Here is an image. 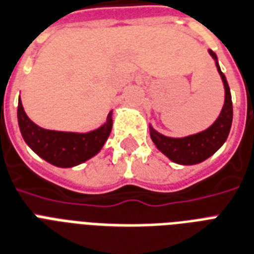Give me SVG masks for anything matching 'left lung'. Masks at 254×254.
Masks as SVG:
<instances>
[{
  "label": "left lung",
  "mask_w": 254,
  "mask_h": 254,
  "mask_svg": "<svg viewBox=\"0 0 254 254\" xmlns=\"http://www.w3.org/2000/svg\"><path fill=\"white\" fill-rule=\"evenodd\" d=\"M208 53L215 61L217 71L223 80L224 91H225L223 109H221V113L217 119L213 122V125L200 132L183 137L166 136V135L158 132L152 126L149 125L151 140L154 141L156 148L163 155H166L171 162L182 164V166H193V164H198V163L207 160L208 158H211L212 155L225 143L232 127L233 106H232L231 90L228 86L227 78L219 66L217 56L212 50H208Z\"/></svg>",
  "instance_id": "8db88e82"
}]
</instances>
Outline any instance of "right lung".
Masks as SVG:
<instances>
[{"mask_svg": "<svg viewBox=\"0 0 254 254\" xmlns=\"http://www.w3.org/2000/svg\"><path fill=\"white\" fill-rule=\"evenodd\" d=\"M17 118L25 143L39 158L60 168L79 166L99 154L113 129V111H110L103 125L88 132L42 128L29 119L21 99H18Z\"/></svg>", "mask_w": 254, "mask_h": 254, "instance_id": "add662e5", "label": "right lung"}]
</instances>
